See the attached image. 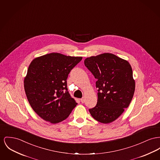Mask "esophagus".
Returning <instances> with one entry per match:
<instances>
[{
	"mask_svg": "<svg viewBox=\"0 0 160 160\" xmlns=\"http://www.w3.org/2000/svg\"><path fill=\"white\" fill-rule=\"evenodd\" d=\"M80 101H81V102L82 103H85V98L84 97H83L82 98H81L80 99Z\"/></svg>",
	"mask_w": 160,
	"mask_h": 160,
	"instance_id": "obj_1",
	"label": "esophagus"
}]
</instances>
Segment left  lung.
Segmentation results:
<instances>
[{
	"label": "left lung",
	"mask_w": 160,
	"mask_h": 160,
	"mask_svg": "<svg viewBox=\"0 0 160 160\" xmlns=\"http://www.w3.org/2000/svg\"><path fill=\"white\" fill-rule=\"evenodd\" d=\"M85 66L97 79V103L89 112L95 120L108 124L117 119L131 102L135 82L130 63L111 53L85 60Z\"/></svg>",
	"instance_id": "left-lung-1"
}]
</instances>
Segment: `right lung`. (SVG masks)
Listing matches in <instances>:
<instances>
[{"mask_svg": "<svg viewBox=\"0 0 160 160\" xmlns=\"http://www.w3.org/2000/svg\"><path fill=\"white\" fill-rule=\"evenodd\" d=\"M82 59L52 52L31 62L24 89L30 106L43 120L52 124L61 122L77 104L68 92L66 79Z\"/></svg>", "mask_w": 160, "mask_h": 160, "instance_id": "obj_1", "label": "right lung"}]
</instances>
